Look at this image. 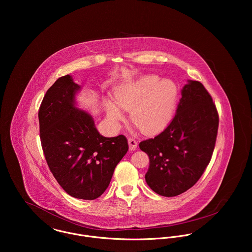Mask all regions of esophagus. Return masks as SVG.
I'll list each match as a JSON object with an SVG mask.
<instances>
[{
	"label": "esophagus",
	"instance_id": "34e87169",
	"mask_svg": "<svg viewBox=\"0 0 252 252\" xmlns=\"http://www.w3.org/2000/svg\"><path fill=\"white\" fill-rule=\"evenodd\" d=\"M128 144H129V149H130L131 151L136 150L137 147H138V142H137L135 139H133V138H130V139L128 140Z\"/></svg>",
	"mask_w": 252,
	"mask_h": 252
}]
</instances>
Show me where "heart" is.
Instances as JSON below:
<instances>
[{"label": "heart", "instance_id": "b5f03b06", "mask_svg": "<svg viewBox=\"0 0 252 252\" xmlns=\"http://www.w3.org/2000/svg\"><path fill=\"white\" fill-rule=\"evenodd\" d=\"M159 79L157 75H146L114 91L116 104L131 110L132 121L147 134L158 133L169 124L177 102L176 84L169 79ZM117 106L111 101L106 102L108 119L114 124L124 120Z\"/></svg>", "mask_w": 252, "mask_h": 252}]
</instances>
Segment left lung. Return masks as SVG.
Returning <instances> with one entry per match:
<instances>
[{
	"mask_svg": "<svg viewBox=\"0 0 252 252\" xmlns=\"http://www.w3.org/2000/svg\"><path fill=\"white\" fill-rule=\"evenodd\" d=\"M219 116L205 86L189 80L181 90L177 112L166 129L140 143L149 157L147 185L174 197L191 188L204 174L216 146Z\"/></svg>",
	"mask_w": 252,
	"mask_h": 252,
	"instance_id": "left-lung-1",
	"label": "left lung"
}]
</instances>
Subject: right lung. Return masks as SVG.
Wrapping results in <instances>:
<instances>
[{"instance_id":"1","label":"right lung","mask_w":252,"mask_h":252,"mask_svg":"<svg viewBox=\"0 0 252 252\" xmlns=\"http://www.w3.org/2000/svg\"><path fill=\"white\" fill-rule=\"evenodd\" d=\"M78 89L67 74L46 91L38 109L39 138L49 170L61 187L74 198L95 200L108 188L129 145L123 135H100L91 115L74 107Z\"/></svg>"}]
</instances>
